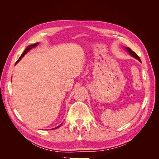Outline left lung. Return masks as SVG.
<instances>
[{
    "label": "left lung",
    "instance_id": "obj_1",
    "mask_svg": "<svg viewBox=\"0 0 159 159\" xmlns=\"http://www.w3.org/2000/svg\"><path fill=\"white\" fill-rule=\"evenodd\" d=\"M126 49H127V50L128 51V52L129 53V54H131L133 57H134V58H136V59H137L139 61H141V59H140V57H139V56L136 54L135 52H134L131 48H128V47H126Z\"/></svg>",
    "mask_w": 159,
    "mask_h": 159
}]
</instances>
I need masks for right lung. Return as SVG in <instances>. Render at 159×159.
Returning <instances> with one entry per match:
<instances>
[{
  "mask_svg": "<svg viewBox=\"0 0 159 159\" xmlns=\"http://www.w3.org/2000/svg\"><path fill=\"white\" fill-rule=\"evenodd\" d=\"M38 43H36V44H32V45H30V46H28L26 48V50H25V51H24V52L22 53V55L20 56V57H19V59H18V60L16 61V63H17V62H18L19 61H20V60H21L22 57L24 56H25V55L26 54V53H27L28 51H29L30 50H31V49L32 48H34V47H36V46H38ZM61 125H59L58 127H56V128H54V129H55L58 128L60 126H61Z\"/></svg>",
  "mask_w": 159,
  "mask_h": 159,
  "instance_id": "1",
  "label": "right lung"
}]
</instances>
